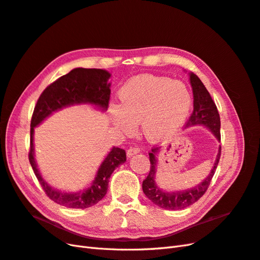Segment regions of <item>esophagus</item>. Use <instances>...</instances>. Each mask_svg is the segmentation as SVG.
Instances as JSON below:
<instances>
[{
  "instance_id": "1",
  "label": "esophagus",
  "mask_w": 260,
  "mask_h": 260,
  "mask_svg": "<svg viewBox=\"0 0 260 260\" xmlns=\"http://www.w3.org/2000/svg\"><path fill=\"white\" fill-rule=\"evenodd\" d=\"M140 153V148L138 146H132V147H129L128 151H127V156L128 157H131L132 155L135 154H138Z\"/></svg>"
}]
</instances>
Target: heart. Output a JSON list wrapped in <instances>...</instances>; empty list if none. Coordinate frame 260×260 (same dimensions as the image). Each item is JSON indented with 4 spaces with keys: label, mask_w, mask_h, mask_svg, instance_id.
<instances>
[{
    "label": "heart",
    "mask_w": 260,
    "mask_h": 260,
    "mask_svg": "<svg viewBox=\"0 0 260 260\" xmlns=\"http://www.w3.org/2000/svg\"><path fill=\"white\" fill-rule=\"evenodd\" d=\"M121 105L109 106L116 127L131 133L141 121L144 136L160 142L175 135L184 123L192 106L191 92L182 82L155 76H139L119 91Z\"/></svg>",
    "instance_id": "b5f03b06"
}]
</instances>
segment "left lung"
I'll return each instance as SVG.
<instances>
[{
    "mask_svg": "<svg viewBox=\"0 0 260 260\" xmlns=\"http://www.w3.org/2000/svg\"><path fill=\"white\" fill-rule=\"evenodd\" d=\"M191 85L193 89V112L191 116L188 117L186 125L193 124H203L209 128L211 132L214 133L216 138L220 141V116L218 113L217 106L215 102L212 101L209 92L203 84L200 78L195 74H190ZM158 152V148L152 147V152L148 153L149 161H151V168L147 177L143 180L142 188L144 194L147 196L148 200H151L155 205L159 206L165 209L177 210L188 207L195 202H198L202 196L205 194L207 188L210 184V181L215 175L218 162L221 155V147H219V152L215 161L214 167L209 172L208 177L203 181L202 183L196 185L195 187L188 188L184 191L177 192H165L156 185L155 183V175H156V164L157 159L155 154Z\"/></svg>",
    "mask_w": 260,
    "mask_h": 260,
    "instance_id": "1",
    "label": "left lung"
}]
</instances>
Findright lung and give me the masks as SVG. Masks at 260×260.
Instances as JSON below:
<instances>
[{"instance_id": "obj_1", "label": "right lung", "mask_w": 260, "mask_h": 260, "mask_svg": "<svg viewBox=\"0 0 260 260\" xmlns=\"http://www.w3.org/2000/svg\"><path fill=\"white\" fill-rule=\"evenodd\" d=\"M109 77L111 74L103 69H73L46 86L35 106L30 123L29 161L46 196L53 202L68 208H88L103 199L107 192L109 177L115 168L127 159L125 151L119 147H113L102 162L92 185L85 191L80 193L59 192L46 183L39 172L34 157V130L52 113L69 105L89 103L107 109L111 99V83L107 82Z\"/></svg>"}]
</instances>
